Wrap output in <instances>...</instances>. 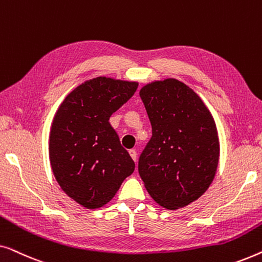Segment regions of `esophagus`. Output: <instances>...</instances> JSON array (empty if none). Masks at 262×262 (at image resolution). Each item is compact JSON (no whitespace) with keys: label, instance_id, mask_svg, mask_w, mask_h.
Masks as SVG:
<instances>
[{"label":"esophagus","instance_id":"34e87169","mask_svg":"<svg viewBox=\"0 0 262 262\" xmlns=\"http://www.w3.org/2000/svg\"><path fill=\"white\" fill-rule=\"evenodd\" d=\"M128 154H130V156H131V159L135 161L136 162V160H137V151H136L135 149H131L130 151H128Z\"/></svg>","mask_w":262,"mask_h":262}]
</instances>
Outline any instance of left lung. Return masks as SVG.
Segmentation results:
<instances>
[{"label": "left lung", "instance_id": "8db88e82", "mask_svg": "<svg viewBox=\"0 0 262 262\" xmlns=\"http://www.w3.org/2000/svg\"><path fill=\"white\" fill-rule=\"evenodd\" d=\"M139 95L152 128L139 156V175L161 206H187L216 174L220 141L213 117L198 94L175 78L151 82Z\"/></svg>", "mask_w": 262, "mask_h": 262}]
</instances>
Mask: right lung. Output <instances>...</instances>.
Masks as SVG:
<instances>
[{
  "label": "right lung",
  "mask_w": 262,
  "mask_h": 262,
  "mask_svg": "<svg viewBox=\"0 0 262 262\" xmlns=\"http://www.w3.org/2000/svg\"><path fill=\"white\" fill-rule=\"evenodd\" d=\"M137 82L96 77L64 99L50 132L51 168L60 188L87 209H99L134 173L110 117L137 91Z\"/></svg>",
  "instance_id": "obj_1"
}]
</instances>
